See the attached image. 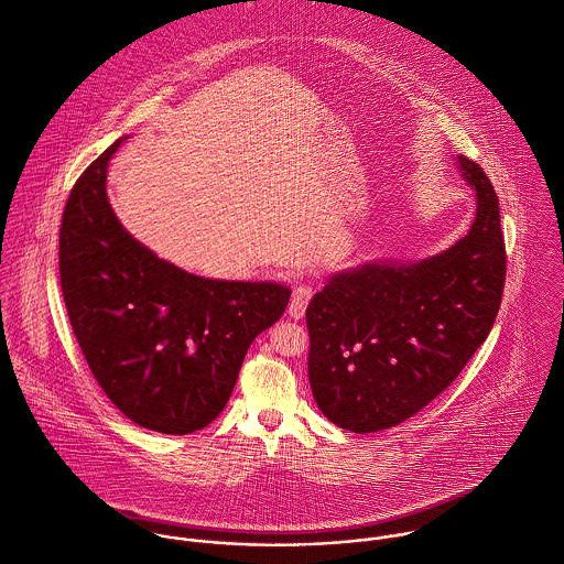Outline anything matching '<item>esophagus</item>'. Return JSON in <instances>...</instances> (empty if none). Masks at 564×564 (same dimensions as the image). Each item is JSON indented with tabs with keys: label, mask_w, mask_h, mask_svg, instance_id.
I'll use <instances>...</instances> for the list:
<instances>
[{
	"label": "esophagus",
	"mask_w": 564,
	"mask_h": 564,
	"mask_svg": "<svg viewBox=\"0 0 564 564\" xmlns=\"http://www.w3.org/2000/svg\"><path fill=\"white\" fill-rule=\"evenodd\" d=\"M314 296V288L307 285V283H299L294 290H292V299H290V316L292 318H303L305 316V310L310 305Z\"/></svg>",
	"instance_id": "1"
}]
</instances>
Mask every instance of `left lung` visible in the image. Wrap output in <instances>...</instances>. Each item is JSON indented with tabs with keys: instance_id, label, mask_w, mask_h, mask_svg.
Segmentation results:
<instances>
[{
	"instance_id": "left-lung-1",
	"label": "left lung",
	"mask_w": 564,
	"mask_h": 564,
	"mask_svg": "<svg viewBox=\"0 0 564 564\" xmlns=\"http://www.w3.org/2000/svg\"><path fill=\"white\" fill-rule=\"evenodd\" d=\"M477 191L470 232L417 263L334 274L307 307L310 384L323 415L351 433L402 424L448 389L486 343L506 285L499 197L459 155Z\"/></svg>"
}]
</instances>
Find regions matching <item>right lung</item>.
Masks as SVG:
<instances>
[{
  "label": "right lung",
  "mask_w": 564,
  "mask_h": 564,
  "mask_svg": "<svg viewBox=\"0 0 564 564\" xmlns=\"http://www.w3.org/2000/svg\"><path fill=\"white\" fill-rule=\"evenodd\" d=\"M120 142L83 171L67 197L61 292L111 404L142 429L188 435L224 411L248 347L281 318L290 288L195 276L135 241L105 188Z\"/></svg>",
  "instance_id": "add662e5"
}]
</instances>
